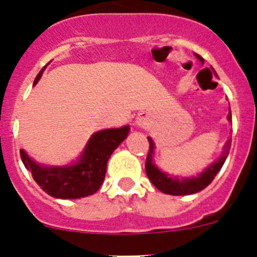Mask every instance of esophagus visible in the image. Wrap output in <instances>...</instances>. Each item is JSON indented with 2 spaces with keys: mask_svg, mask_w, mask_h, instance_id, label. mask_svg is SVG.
<instances>
[{
  "mask_svg": "<svg viewBox=\"0 0 257 257\" xmlns=\"http://www.w3.org/2000/svg\"><path fill=\"white\" fill-rule=\"evenodd\" d=\"M149 116H148L147 113H141L138 115V118H137L136 123L137 125L141 126V128H144V126L149 125Z\"/></svg>",
  "mask_w": 257,
  "mask_h": 257,
  "instance_id": "34e87169",
  "label": "esophagus"
}]
</instances>
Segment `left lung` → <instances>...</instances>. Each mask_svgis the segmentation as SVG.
Returning a JSON list of instances; mask_svg holds the SVG:
<instances>
[{
  "instance_id": "obj_1",
  "label": "left lung",
  "mask_w": 257,
  "mask_h": 257,
  "mask_svg": "<svg viewBox=\"0 0 257 257\" xmlns=\"http://www.w3.org/2000/svg\"><path fill=\"white\" fill-rule=\"evenodd\" d=\"M195 57L204 63V58L200 57L199 54L195 53ZM227 120H231V110H229L227 114ZM148 141H149L150 149L148 153L147 157V163H145V172H147L148 178L152 181L153 185L160 190L164 194H169V195H190V194H195L201 191L203 189H205L206 186L214 180L215 175L220 172V169L224 165L225 160H226L227 155H229L230 147H231V139L226 142V144L224 145V149H222V154L216 162L212 163L211 165H209L203 173H200L196 177H189V178H178V177H170L167 173L162 172L157 165L154 164V159H153V155H154V149L155 144L153 142V139L150 137H148Z\"/></svg>"
}]
</instances>
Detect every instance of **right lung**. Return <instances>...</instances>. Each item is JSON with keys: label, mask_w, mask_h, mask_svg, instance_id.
<instances>
[{"label": "right lung", "mask_w": 257, "mask_h": 257, "mask_svg": "<svg viewBox=\"0 0 257 257\" xmlns=\"http://www.w3.org/2000/svg\"><path fill=\"white\" fill-rule=\"evenodd\" d=\"M45 66L36 77L38 83ZM131 126L103 129L92 134L77 162L68 165H43L35 162L23 149L21 159L26 169L32 173L36 183L43 191L56 199H80L93 195L104 180L107 163L118 145L128 137Z\"/></svg>", "instance_id": "right-lung-1"}]
</instances>
